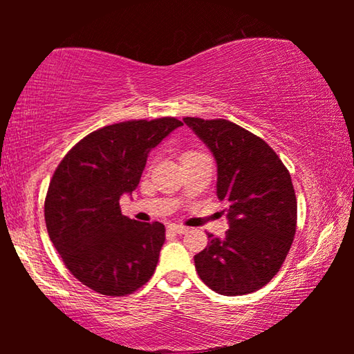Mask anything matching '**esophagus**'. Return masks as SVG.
<instances>
[{"label": "esophagus", "instance_id": "obj_1", "mask_svg": "<svg viewBox=\"0 0 354 354\" xmlns=\"http://www.w3.org/2000/svg\"><path fill=\"white\" fill-rule=\"evenodd\" d=\"M169 230L175 234H185L189 231V227H185L183 225H169Z\"/></svg>", "mask_w": 354, "mask_h": 354}]
</instances>
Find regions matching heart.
Segmentation results:
<instances>
[{"label": "heart", "mask_w": 354, "mask_h": 354, "mask_svg": "<svg viewBox=\"0 0 354 354\" xmlns=\"http://www.w3.org/2000/svg\"><path fill=\"white\" fill-rule=\"evenodd\" d=\"M203 153H200V151H195V149H185V151L183 153V156H181V160L183 162H185V160H190V159H194V158H198V156H201Z\"/></svg>", "instance_id": "1"}]
</instances>
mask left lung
Returning a JSON list of instances; mask_svg holds the SVG:
<instances>
[{"label":"left lung","instance_id":"1","mask_svg":"<svg viewBox=\"0 0 354 354\" xmlns=\"http://www.w3.org/2000/svg\"><path fill=\"white\" fill-rule=\"evenodd\" d=\"M184 123L217 160V196L230 230L207 234L195 268L207 287L236 297L259 290L289 253L297 230V196L290 173L261 137L230 120L185 117Z\"/></svg>","mask_w":354,"mask_h":354}]
</instances>
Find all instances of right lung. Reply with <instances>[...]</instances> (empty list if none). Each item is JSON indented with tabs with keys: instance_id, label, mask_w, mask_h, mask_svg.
<instances>
[{
	"instance_id": "add662e5",
	"label": "right lung",
	"mask_w": 354,
	"mask_h": 354,
	"mask_svg": "<svg viewBox=\"0 0 354 354\" xmlns=\"http://www.w3.org/2000/svg\"><path fill=\"white\" fill-rule=\"evenodd\" d=\"M179 127L178 118L162 117L93 131L65 154L51 178L48 234L70 273L101 295H129L153 277L165 226L128 218L120 196L136 190L148 153Z\"/></svg>"
}]
</instances>
